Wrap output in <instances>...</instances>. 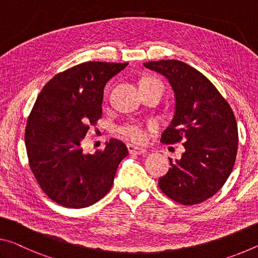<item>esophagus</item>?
I'll return each mask as SVG.
<instances>
[{
    "label": "esophagus",
    "mask_w": 258,
    "mask_h": 258,
    "mask_svg": "<svg viewBox=\"0 0 258 258\" xmlns=\"http://www.w3.org/2000/svg\"><path fill=\"white\" fill-rule=\"evenodd\" d=\"M126 147H128V151L130 154H145L146 153V150L143 149V147H138V146H135L133 144H128L126 145Z\"/></svg>",
    "instance_id": "34e87169"
}]
</instances>
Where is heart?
<instances>
[{
  "mask_svg": "<svg viewBox=\"0 0 258 258\" xmlns=\"http://www.w3.org/2000/svg\"><path fill=\"white\" fill-rule=\"evenodd\" d=\"M144 83H160V82L158 80H149V81H146ZM116 132L121 137L128 139L130 142L137 143V144H143V143H145L147 141V138H149V135H147L146 130L138 123L122 124L116 129Z\"/></svg>",
  "mask_w": 258,
  "mask_h": 258,
  "instance_id": "obj_1",
  "label": "heart"
}]
</instances>
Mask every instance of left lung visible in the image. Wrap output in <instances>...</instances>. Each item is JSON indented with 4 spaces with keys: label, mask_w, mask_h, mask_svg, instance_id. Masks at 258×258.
<instances>
[{
    "label": "left lung",
    "mask_w": 258,
    "mask_h": 258,
    "mask_svg": "<svg viewBox=\"0 0 258 258\" xmlns=\"http://www.w3.org/2000/svg\"><path fill=\"white\" fill-rule=\"evenodd\" d=\"M158 72L175 92L174 119L161 142H181L184 153L170 161L159 186L168 198L184 206L212 198L229 178L238 151V125L232 108L216 87L199 71L183 61L144 62Z\"/></svg>",
    "instance_id": "left-lung-1"
}]
</instances>
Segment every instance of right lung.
Here are the masks:
<instances>
[{
    "label": "right lung",
    "instance_id": "1",
    "mask_svg": "<svg viewBox=\"0 0 258 258\" xmlns=\"http://www.w3.org/2000/svg\"><path fill=\"white\" fill-rule=\"evenodd\" d=\"M126 62L87 61L50 80L29 114L25 145L29 167L50 199L86 208L111 189L128 149L109 139L104 151L84 153L82 141L101 117L104 88Z\"/></svg>",
    "mask_w": 258,
    "mask_h": 258
}]
</instances>
